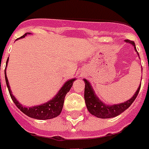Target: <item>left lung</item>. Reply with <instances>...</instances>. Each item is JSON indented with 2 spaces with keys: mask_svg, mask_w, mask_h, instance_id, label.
Returning a JSON list of instances; mask_svg holds the SVG:
<instances>
[{
  "mask_svg": "<svg viewBox=\"0 0 149 149\" xmlns=\"http://www.w3.org/2000/svg\"><path fill=\"white\" fill-rule=\"evenodd\" d=\"M125 41L134 45V47L137 52L134 42L133 40H125ZM84 80L85 82L84 99L87 109L91 114L95 116L96 117L102 118V119L115 117V116H117L121 114L123 112H124L126 109H127L134 102L135 98L137 97L141 88L140 85L134 95L130 100H128L124 103H121V104H118V105H105L103 102H101L98 99V97L95 95V92H94L91 86L90 85L89 82L85 79Z\"/></svg>",
  "mask_w": 149,
  "mask_h": 149,
  "instance_id": "8db88e82",
  "label": "left lung"
}]
</instances>
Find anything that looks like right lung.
Returning <instances> with one entry per match:
<instances>
[{
	"label": "right lung",
	"instance_id": "add662e5",
	"mask_svg": "<svg viewBox=\"0 0 149 149\" xmlns=\"http://www.w3.org/2000/svg\"><path fill=\"white\" fill-rule=\"evenodd\" d=\"M28 33H25L20 38L24 37ZM8 58L7 59L6 65L8 64ZM4 73H5V81H6V84L7 87H8V89L9 94H10L11 99L14 102L15 105L24 114H26V115L29 116V117L33 118V119H37V120H49V119L56 117V116L59 115L61 112H62V107H63L65 97L67 93L70 91V88L72 86V83L74 82L75 80V79H72L69 80V81H67L62 86V87L61 88L59 91H58V93L57 94V95H55V97L52 100L47 102V103L43 104L41 105H38V106H34V107L32 108H26L23 107L15 99V97L12 95L11 90H10V87H9L8 80V78L6 77V72H4Z\"/></svg>",
	"mask_w": 149,
	"mask_h": 149
}]
</instances>
